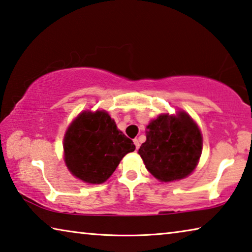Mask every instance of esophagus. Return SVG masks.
Returning <instances> with one entry per match:
<instances>
[{
    "instance_id": "1",
    "label": "esophagus",
    "mask_w": 252,
    "mask_h": 252,
    "mask_svg": "<svg viewBox=\"0 0 252 252\" xmlns=\"http://www.w3.org/2000/svg\"><path fill=\"white\" fill-rule=\"evenodd\" d=\"M133 142H134L135 149H139V148H140V141H139V140H138V139H134V140H133Z\"/></svg>"
}]
</instances>
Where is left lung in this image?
Listing matches in <instances>:
<instances>
[{
  "label": "left lung",
  "mask_w": 252,
  "mask_h": 252,
  "mask_svg": "<svg viewBox=\"0 0 252 252\" xmlns=\"http://www.w3.org/2000/svg\"><path fill=\"white\" fill-rule=\"evenodd\" d=\"M147 140L139 155L146 168L161 182L185 178L196 167L202 153L201 131L185 112L162 114L147 126Z\"/></svg>",
  "instance_id": "8db88e82"
}]
</instances>
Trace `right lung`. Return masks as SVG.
Instances as JSON below:
<instances>
[{
  "label": "right lung",
  "instance_id": "1",
  "mask_svg": "<svg viewBox=\"0 0 252 252\" xmlns=\"http://www.w3.org/2000/svg\"><path fill=\"white\" fill-rule=\"evenodd\" d=\"M134 149L132 140L118 130L104 111L83 112L63 138L67 167L75 177L90 184L104 183Z\"/></svg>",
  "mask_w": 252,
  "mask_h": 252
}]
</instances>
